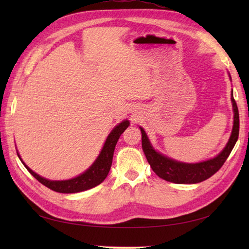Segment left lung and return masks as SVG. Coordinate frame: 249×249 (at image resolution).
Instances as JSON below:
<instances>
[{
	"label": "left lung",
	"mask_w": 249,
	"mask_h": 249,
	"mask_svg": "<svg viewBox=\"0 0 249 249\" xmlns=\"http://www.w3.org/2000/svg\"><path fill=\"white\" fill-rule=\"evenodd\" d=\"M232 105H233L234 111V123L232 134L227 143L225 149L221 151L219 155L216 156L213 160H206L199 163H184L178 162L173 160H170L166 156H162L160 153L156 152L150 144V141L147 139L145 131L141 129L142 134V149L145 154L147 161H149L152 170L154 171L158 177L166 179L168 182L177 183V184H196L205 181L217 172L223 167L227 158L230 155V153L233 149L235 142L239 138L240 130V116L239 109L235 100L232 94Z\"/></svg>",
	"instance_id": "left-lung-1"
}]
</instances>
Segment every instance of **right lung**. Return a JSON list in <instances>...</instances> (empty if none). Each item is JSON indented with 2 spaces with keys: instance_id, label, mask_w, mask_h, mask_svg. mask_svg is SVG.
Listing matches in <instances>:
<instances>
[{
  "instance_id": "1",
  "label": "right lung",
  "mask_w": 249,
  "mask_h": 249,
  "mask_svg": "<svg viewBox=\"0 0 249 249\" xmlns=\"http://www.w3.org/2000/svg\"><path fill=\"white\" fill-rule=\"evenodd\" d=\"M128 121H123L122 123L116 126L108 136V138L106 140L105 145L102 152H100L99 156L97 157L96 161H95L86 172L82 173L81 176L73 178L71 179H67V181H49V179L41 178L34 171H32L24 162L22 163L37 181L45 185L46 187L54 190V192L62 194H73L93 188L99 185L106 178H107L111 165H112L113 152L115 149L116 142H118L120 136L124 133V130L128 127Z\"/></svg>"
}]
</instances>
